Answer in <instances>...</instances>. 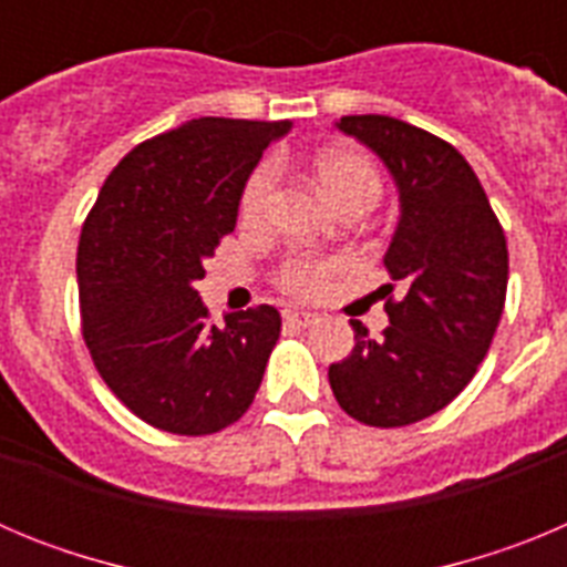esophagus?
Returning a JSON list of instances; mask_svg holds the SVG:
<instances>
[{
	"mask_svg": "<svg viewBox=\"0 0 567 567\" xmlns=\"http://www.w3.org/2000/svg\"><path fill=\"white\" fill-rule=\"evenodd\" d=\"M284 320H287V327L309 329V327H315L320 318L315 312H303V309H287V312H284Z\"/></svg>",
	"mask_w": 567,
	"mask_h": 567,
	"instance_id": "34e87169",
	"label": "esophagus"
}]
</instances>
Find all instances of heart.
Instances as JSON below:
<instances>
[{"instance_id": "1", "label": "heart", "mask_w": 567, "mask_h": 567, "mask_svg": "<svg viewBox=\"0 0 567 567\" xmlns=\"http://www.w3.org/2000/svg\"><path fill=\"white\" fill-rule=\"evenodd\" d=\"M315 175H318L323 193L332 198L338 207H343L352 198H372L380 195V173L374 162L365 153L352 147H332L318 153L315 158ZM275 184H278V167L272 162H264L244 184L238 213L240 221L255 227L267 218L269 204H272ZM346 272H352V260L343 255H292L280 264L275 284L280 292L292 295L298 300L327 298L338 280Z\"/></svg>"}]
</instances>
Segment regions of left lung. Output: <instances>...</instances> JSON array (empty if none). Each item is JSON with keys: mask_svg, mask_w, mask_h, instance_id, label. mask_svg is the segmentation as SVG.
I'll return each instance as SVG.
<instances>
[{"mask_svg": "<svg viewBox=\"0 0 567 567\" xmlns=\"http://www.w3.org/2000/svg\"><path fill=\"white\" fill-rule=\"evenodd\" d=\"M338 127L383 158L400 193V224L383 264L392 327L372 340L352 320L354 349L329 365V385L349 417L398 429L452 403L499 327L508 247L483 184L437 135L392 115H343Z\"/></svg>", "mask_w": 567, "mask_h": 567, "instance_id": "8db88e82", "label": "left lung"}]
</instances>
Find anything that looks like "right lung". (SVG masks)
I'll return each instance as SVG.
<instances>
[{
  "mask_svg": "<svg viewBox=\"0 0 567 567\" xmlns=\"http://www.w3.org/2000/svg\"><path fill=\"white\" fill-rule=\"evenodd\" d=\"M289 122L193 118L147 138L107 175L84 218L82 334L110 392L144 423L215 434L252 405L280 334L275 307L209 323L195 292L235 229L249 173Z\"/></svg>",
  "mask_w": 567,
  "mask_h": 567,
  "instance_id": "right-lung-1",
  "label": "right lung"
}]
</instances>
